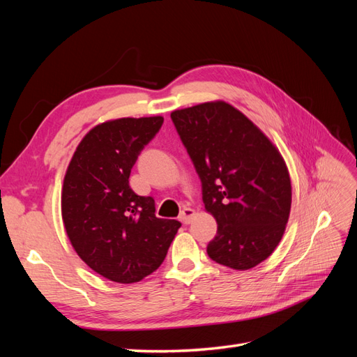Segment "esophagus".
I'll return each instance as SVG.
<instances>
[{
  "mask_svg": "<svg viewBox=\"0 0 357 357\" xmlns=\"http://www.w3.org/2000/svg\"><path fill=\"white\" fill-rule=\"evenodd\" d=\"M195 215H197L195 210L190 208V207H186L185 210L180 213V220L185 223V225H188V223H190L193 220V218H195Z\"/></svg>",
  "mask_w": 357,
  "mask_h": 357,
  "instance_id": "1",
  "label": "esophagus"
}]
</instances>
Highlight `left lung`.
<instances>
[{
  "instance_id": "left-lung-1",
  "label": "left lung",
  "mask_w": 357,
  "mask_h": 357,
  "mask_svg": "<svg viewBox=\"0 0 357 357\" xmlns=\"http://www.w3.org/2000/svg\"><path fill=\"white\" fill-rule=\"evenodd\" d=\"M202 183L205 211L218 222L207 253L245 271L282 241L291 205L286 162L261 129L225 101L171 113Z\"/></svg>"
}]
</instances>
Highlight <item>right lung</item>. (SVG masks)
I'll use <instances>...</instances> for the list:
<instances>
[{"label":"right lung","instance_id":"obj_1","mask_svg":"<svg viewBox=\"0 0 357 357\" xmlns=\"http://www.w3.org/2000/svg\"><path fill=\"white\" fill-rule=\"evenodd\" d=\"M164 123L162 116L122 117L93 126L70 160L61 193L62 220L82 261L116 283L131 284L160 266L181 226L159 219L129 174Z\"/></svg>","mask_w":357,"mask_h":357}]
</instances>
